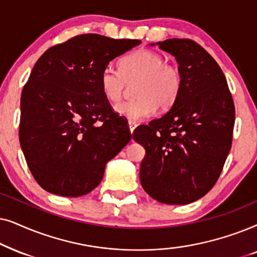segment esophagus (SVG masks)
Wrapping results in <instances>:
<instances>
[{"label": "esophagus", "mask_w": 257, "mask_h": 257, "mask_svg": "<svg viewBox=\"0 0 257 257\" xmlns=\"http://www.w3.org/2000/svg\"><path fill=\"white\" fill-rule=\"evenodd\" d=\"M136 125H138V124H136L135 122H131V121L128 122V128H129V132H131V134H133V132L135 131Z\"/></svg>", "instance_id": "1"}]
</instances>
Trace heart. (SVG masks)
Segmentation results:
<instances>
[{
	"instance_id": "heart-1",
	"label": "heart",
	"mask_w": 257,
	"mask_h": 257,
	"mask_svg": "<svg viewBox=\"0 0 257 257\" xmlns=\"http://www.w3.org/2000/svg\"><path fill=\"white\" fill-rule=\"evenodd\" d=\"M138 100L121 102L114 111L131 122H141L154 115L156 109L168 110L179 97L182 76L179 68L164 62L162 55L153 50L135 51L121 61V69L108 64L102 70L100 85L107 100L121 98L128 83H135Z\"/></svg>"
}]
</instances>
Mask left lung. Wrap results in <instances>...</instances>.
<instances>
[{
	"label": "left lung",
	"mask_w": 257,
	"mask_h": 257,
	"mask_svg": "<svg viewBox=\"0 0 257 257\" xmlns=\"http://www.w3.org/2000/svg\"><path fill=\"white\" fill-rule=\"evenodd\" d=\"M150 46L175 57L182 88L167 114L133 133L146 149L140 181L161 203L188 204L220 176L231 148L234 102L223 71L196 42L169 39Z\"/></svg>",
	"instance_id": "8db88e82"
}]
</instances>
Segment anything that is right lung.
<instances>
[{
	"label": "right lung",
	"instance_id": "right-lung-1",
	"mask_svg": "<svg viewBox=\"0 0 257 257\" xmlns=\"http://www.w3.org/2000/svg\"><path fill=\"white\" fill-rule=\"evenodd\" d=\"M141 43L75 36L37 60L21 95L20 145L36 182L66 197L90 193L105 164L131 141L124 119L102 94L109 62Z\"/></svg>",
	"mask_w": 257,
	"mask_h": 257
}]
</instances>
